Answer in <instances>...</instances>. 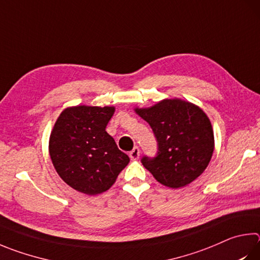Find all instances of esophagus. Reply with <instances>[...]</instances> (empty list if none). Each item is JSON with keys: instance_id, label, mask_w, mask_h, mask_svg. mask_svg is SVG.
Instances as JSON below:
<instances>
[{"instance_id": "esophagus-1", "label": "esophagus", "mask_w": 260, "mask_h": 260, "mask_svg": "<svg viewBox=\"0 0 260 260\" xmlns=\"http://www.w3.org/2000/svg\"><path fill=\"white\" fill-rule=\"evenodd\" d=\"M129 158L132 160H138L140 158V149H139V146H134V149L129 152Z\"/></svg>"}]
</instances>
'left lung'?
Returning a JSON list of instances; mask_svg holds the SVG:
<instances>
[{
    "label": "left lung",
    "mask_w": 260,
    "mask_h": 260,
    "mask_svg": "<svg viewBox=\"0 0 260 260\" xmlns=\"http://www.w3.org/2000/svg\"><path fill=\"white\" fill-rule=\"evenodd\" d=\"M134 110L151 126L157 139V157H143L141 161L160 184L179 188L205 172L215 139L211 122L201 108L175 98Z\"/></svg>",
    "instance_id": "1"
}]
</instances>
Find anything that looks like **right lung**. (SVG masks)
<instances>
[{
  "label": "right lung",
  "mask_w": 260,
  "mask_h": 260,
  "mask_svg": "<svg viewBox=\"0 0 260 260\" xmlns=\"http://www.w3.org/2000/svg\"><path fill=\"white\" fill-rule=\"evenodd\" d=\"M114 112L115 107H69L51 132L49 152L56 173L84 194L109 190L129 162L128 155L106 132Z\"/></svg>",
  "instance_id": "obj_1"
}]
</instances>
